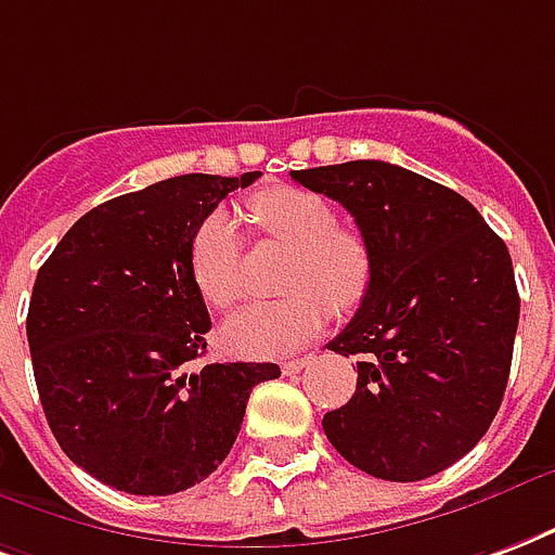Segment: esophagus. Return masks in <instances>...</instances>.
I'll use <instances>...</instances> for the list:
<instances>
[{
  "label": "esophagus",
  "mask_w": 555,
  "mask_h": 555,
  "mask_svg": "<svg viewBox=\"0 0 555 555\" xmlns=\"http://www.w3.org/2000/svg\"><path fill=\"white\" fill-rule=\"evenodd\" d=\"M308 363H311V358H287L285 363H282V372H285V375H296V372H302L308 366Z\"/></svg>",
  "instance_id": "esophagus-1"
}]
</instances>
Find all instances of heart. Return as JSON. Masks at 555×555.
Masks as SVG:
<instances>
[{"label":"heart","instance_id":"b5f03b06","mask_svg":"<svg viewBox=\"0 0 555 555\" xmlns=\"http://www.w3.org/2000/svg\"><path fill=\"white\" fill-rule=\"evenodd\" d=\"M249 215L264 235L291 247L282 285L285 299L249 302L223 323L221 340L241 358H279L323 332L328 308L346 311L366 294L372 256L358 232L337 227L325 197L279 185L249 197ZM244 241L230 211H209L189 244L197 294L211 308H230L241 291Z\"/></svg>","mask_w":555,"mask_h":555}]
</instances>
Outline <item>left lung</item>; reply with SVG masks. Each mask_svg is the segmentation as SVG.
Masks as SVG:
<instances>
[{"mask_svg": "<svg viewBox=\"0 0 555 555\" xmlns=\"http://www.w3.org/2000/svg\"><path fill=\"white\" fill-rule=\"evenodd\" d=\"M344 206L372 256L358 314L328 349L361 354L358 390L323 416L340 456L413 483L454 465L501 408L518 332L513 259L463 194L380 163L291 171Z\"/></svg>", "mask_w": 555, "mask_h": 555, "instance_id": "left-lung-1", "label": "left lung"}]
</instances>
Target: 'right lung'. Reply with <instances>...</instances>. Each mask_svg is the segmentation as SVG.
Wrapping results in <instances>:
<instances>
[{"instance_id": "obj_1", "label": "right lung", "mask_w": 555, "mask_h": 555, "mask_svg": "<svg viewBox=\"0 0 555 555\" xmlns=\"http://www.w3.org/2000/svg\"><path fill=\"white\" fill-rule=\"evenodd\" d=\"M241 177L183 175L87 211L37 273L34 380L72 463L127 494H175L227 460L276 363H206L209 311L189 268L197 223Z\"/></svg>"}]
</instances>
